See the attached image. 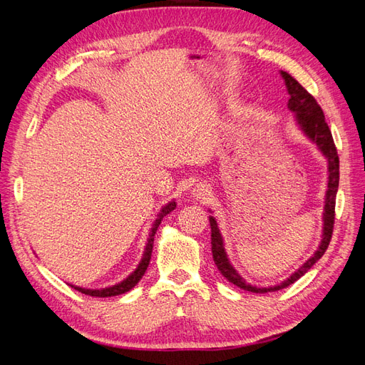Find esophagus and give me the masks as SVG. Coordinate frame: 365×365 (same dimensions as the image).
I'll return each instance as SVG.
<instances>
[{
	"mask_svg": "<svg viewBox=\"0 0 365 365\" xmlns=\"http://www.w3.org/2000/svg\"><path fill=\"white\" fill-rule=\"evenodd\" d=\"M208 195V185L207 184H197L193 189V196L195 197H204Z\"/></svg>",
	"mask_w": 365,
	"mask_h": 365,
	"instance_id": "obj_1",
	"label": "esophagus"
}]
</instances>
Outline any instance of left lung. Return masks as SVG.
Listing matches in <instances>:
<instances>
[{"label": "left lung", "instance_id": "1", "mask_svg": "<svg viewBox=\"0 0 365 365\" xmlns=\"http://www.w3.org/2000/svg\"><path fill=\"white\" fill-rule=\"evenodd\" d=\"M282 76L289 93L288 108L295 113L298 125H300V128L306 132V135L309 138H311L314 143H317V146L322 149V152L324 153L329 161V181H327L326 205H324V230H323L322 245H319L317 252L303 264L300 269L294 272L288 280H284L277 286H272V288H256V286H251L242 279L236 272V269L230 264L216 220L213 217H210V227H212V252H213V260L216 263L219 272L222 274L228 282L236 284L237 288L250 291V292H256V294L274 292V291H280L283 288H288L289 284H292L294 282L300 279L302 275H304L319 259L323 257V254L326 252L330 244V239H332L334 224H335V202H336V192H338V182H339V158H338V152L332 138V132H330L326 123L323 109L315 101V97L312 94H309L289 73L282 71Z\"/></svg>", "mask_w": 365, "mask_h": 365}]
</instances>
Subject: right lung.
<instances>
[{"mask_svg": "<svg viewBox=\"0 0 365 365\" xmlns=\"http://www.w3.org/2000/svg\"><path fill=\"white\" fill-rule=\"evenodd\" d=\"M175 207H176L175 202H169L160 212L158 219L155 220V224H153L152 231H150V235H149V240H148V245H146V250H145V256H143V259H141V262L138 264V268L134 272H132L126 280H123V282L118 283V284L111 286V288H105V289H83V288H77V286H73V284H71V288H74L76 291H79V292H82L85 295H91V297H114V295H120V294H125V292L130 291L141 280V277H143V275H145V272H146V269L149 267L150 256H152V248H153V236H155L163 217L165 215H169L170 212H173Z\"/></svg>", "mask_w": 365, "mask_h": 365, "instance_id": "add662e5", "label": "right lung"}]
</instances>
